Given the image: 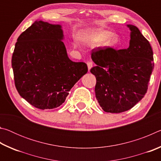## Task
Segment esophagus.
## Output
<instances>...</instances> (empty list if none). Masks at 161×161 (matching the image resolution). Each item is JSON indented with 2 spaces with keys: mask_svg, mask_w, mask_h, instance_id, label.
Returning a JSON list of instances; mask_svg holds the SVG:
<instances>
[{
  "mask_svg": "<svg viewBox=\"0 0 161 161\" xmlns=\"http://www.w3.org/2000/svg\"><path fill=\"white\" fill-rule=\"evenodd\" d=\"M86 64H87V67H88V70L89 72V71H90V69L92 68V67H93V64H92V62H88Z\"/></svg>",
  "mask_w": 161,
  "mask_h": 161,
  "instance_id": "esophagus-1",
  "label": "esophagus"
}]
</instances>
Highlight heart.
<instances>
[{"instance_id": "b5f03b06", "label": "heart", "mask_w": 161, "mask_h": 161, "mask_svg": "<svg viewBox=\"0 0 161 161\" xmlns=\"http://www.w3.org/2000/svg\"><path fill=\"white\" fill-rule=\"evenodd\" d=\"M80 39L86 45H96L100 42L103 47H113L118 44L119 37L116 34L108 31H93L83 32L80 35ZM77 46V42H74Z\"/></svg>"}]
</instances>
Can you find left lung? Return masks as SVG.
<instances>
[{
    "label": "left lung",
    "instance_id": "8db88e82",
    "mask_svg": "<svg viewBox=\"0 0 161 161\" xmlns=\"http://www.w3.org/2000/svg\"><path fill=\"white\" fill-rule=\"evenodd\" d=\"M130 30L129 47L124 50L97 48L92 50V59L97 66L90 72L95 75V94L106 112L121 113L129 110L143 99L153 70V53L139 30Z\"/></svg>",
    "mask_w": 161,
    "mask_h": 161
}]
</instances>
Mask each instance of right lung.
Returning a JSON list of instances; mask_svg holds the SVG:
<instances>
[{
	"label": "right lung",
	"mask_w": 161,
	"mask_h": 161,
	"mask_svg": "<svg viewBox=\"0 0 161 161\" xmlns=\"http://www.w3.org/2000/svg\"><path fill=\"white\" fill-rule=\"evenodd\" d=\"M64 38L61 25L36 20L15 43L12 57L15 87L23 99L40 109L62 105L88 71L84 62L69 58Z\"/></svg>",
	"instance_id": "obj_1"
}]
</instances>
